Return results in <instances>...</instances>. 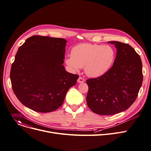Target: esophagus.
<instances>
[{"mask_svg":"<svg viewBox=\"0 0 151 151\" xmlns=\"http://www.w3.org/2000/svg\"><path fill=\"white\" fill-rule=\"evenodd\" d=\"M85 81V79L83 78H82V77H79V78H78V83H84Z\"/></svg>","mask_w":151,"mask_h":151,"instance_id":"esophagus-1","label":"esophagus"}]
</instances>
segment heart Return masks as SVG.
<instances>
[{"mask_svg":"<svg viewBox=\"0 0 151 151\" xmlns=\"http://www.w3.org/2000/svg\"><path fill=\"white\" fill-rule=\"evenodd\" d=\"M71 54L65 59L66 64L74 71L84 67L86 74L92 78L101 76L107 72L115 58L112 47L88 43L75 46Z\"/></svg>","mask_w":151,"mask_h":151,"instance_id":"heart-1","label":"heart"}]
</instances>
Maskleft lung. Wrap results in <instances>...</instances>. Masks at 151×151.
Segmentation results:
<instances>
[{"label": "left lung", "instance_id": "8db88e82", "mask_svg": "<svg viewBox=\"0 0 151 151\" xmlns=\"http://www.w3.org/2000/svg\"><path fill=\"white\" fill-rule=\"evenodd\" d=\"M114 44L116 56L113 66L101 76L88 79V107L99 115H110L124 111L137 97L142 85V63L139 55L127 44Z\"/></svg>", "mask_w": 151, "mask_h": 151}]
</instances>
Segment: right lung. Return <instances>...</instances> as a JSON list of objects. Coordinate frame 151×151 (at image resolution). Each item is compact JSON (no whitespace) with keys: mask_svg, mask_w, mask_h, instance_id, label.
<instances>
[{"mask_svg":"<svg viewBox=\"0 0 151 151\" xmlns=\"http://www.w3.org/2000/svg\"><path fill=\"white\" fill-rule=\"evenodd\" d=\"M67 41L33 36L20 47L12 64L10 79L13 92L27 107L47 113L61 106L79 76L63 65Z\"/></svg>","mask_w":151,"mask_h":151,"instance_id":"1","label":"right lung"}]
</instances>
